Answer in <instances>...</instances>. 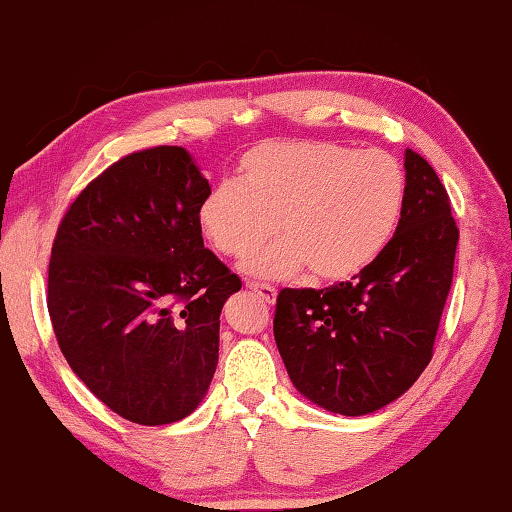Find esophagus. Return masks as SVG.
<instances>
[{"instance_id": "34e87169", "label": "esophagus", "mask_w": 512, "mask_h": 512, "mask_svg": "<svg viewBox=\"0 0 512 512\" xmlns=\"http://www.w3.org/2000/svg\"><path fill=\"white\" fill-rule=\"evenodd\" d=\"M246 287L250 291H255L259 300L266 302V305H273L275 298H277V291L271 287V284H259V282H246Z\"/></svg>"}]
</instances>
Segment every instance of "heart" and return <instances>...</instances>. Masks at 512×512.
Returning <instances> with one entry per match:
<instances>
[{
    "mask_svg": "<svg viewBox=\"0 0 512 512\" xmlns=\"http://www.w3.org/2000/svg\"><path fill=\"white\" fill-rule=\"evenodd\" d=\"M241 183L223 180L198 207L201 232L216 253L244 257L257 277L296 275L316 282L361 273L393 237L404 207V171L384 151L309 140L264 142L244 153Z\"/></svg>",
    "mask_w": 512,
    "mask_h": 512,
    "instance_id": "heart-1",
    "label": "heart"
}]
</instances>
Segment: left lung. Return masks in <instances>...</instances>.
Masks as SVG:
<instances>
[{
    "label": "left lung",
    "mask_w": 512,
    "mask_h": 512,
    "mask_svg": "<svg viewBox=\"0 0 512 512\" xmlns=\"http://www.w3.org/2000/svg\"><path fill=\"white\" fill-rule=\"evenodd\" d=\"M404 169V207L384 250L352 282L277 296L273 334L293 386L332 413L379 411L433 357L458 228L431 164L406 149Z\"/></svg>",
    "instance_id": "8db88e82"
}]
</instances>
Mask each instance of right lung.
I'll return each mask as SVG.
<instances>
[{"mask_svg":"<svg viewBox=\"0 0 512 512\" xmlns=\"http://www.w3.org/2000/svg\"><path fill=\"white\" fill-rule=\"evenodd\" d=\"M210 183L183 146L126 155L58 225L47 309L60 352L121 418H187L219 363V316L241 280L203 246Z\"/></svg>","mask_w":512,"mask_h":512,"instance_id":"1","label":"right lung"}]
</instances>
